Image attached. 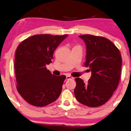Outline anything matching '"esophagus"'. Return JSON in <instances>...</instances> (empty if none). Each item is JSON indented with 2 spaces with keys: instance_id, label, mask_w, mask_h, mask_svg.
I'll return each instance as SVG.
<instances>
[{
  "instance_id": "esophagus-1",
  "label": "esophagus",
  "mask_w": 131,
  "mask_h": 131,
  "mask_svg": "<svg viewBox=\"0 0 131 131\" xmlns=\"http://www.w3.org/2000/svg\"><path fill=\"white\" fill-rule=\"evenodd\" d=\"M66 78H67V80H71V79H74V77H71L70 75H67L66 76Z\"/></svg>"
}]
</instances>
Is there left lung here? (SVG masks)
<instances>
[{
	"mask_svg": "<svg viewBox=\"0 0 131 131\" xmlns=\"http://www.w3.org/2000/svg\"><path fill=\"white\" fill-rule=\"evenodd\" d=\"M86 48L85 67L91 77L85 84L76 78L75 98L89 107H98L109 100L118 86L122 69V57L118 48L110 40L89 34L79 36Z\"/></svg>",
	"mask_w": 131,
	"mask_h": 131,
	"instance_id": "1",
	"label": "left lung"
}]
</instances>
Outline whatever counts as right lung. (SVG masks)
<instances>
[{"label":"right lung","mask_w":131,"mask_h":131,"mask_svg":"<svg viewBox=\"0 0 131 131\" xmlns=\"http://www.w3.org/2000/svg\"><path fill=\"white\" fill-rule=\"evenodd\" d=\"M68 36L37 34L17 47L14 63L17 89L31 105L45 106L60 96L66 76L52 74L46 66L51 63L54 51Z\"/></svg>","instance_id":"add662e5"}]
</instances>
